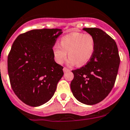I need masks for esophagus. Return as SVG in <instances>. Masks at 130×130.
Instances as JSON below:
<instances>
[{
  "label": "esophagus",
  "instance_id": "1",
  "mask_svg": "<svg viewBox=\"0 0 130 130\" xmlns=\"http://www.w3.org/2000/svg\"><path fill=\"white\" fill-rule=\"evenodd\" d=\"M69 71V69H68L66 68V67H64V68H63V71H64V73L67 72Z\"/></svg>",
  "mask_w": 130,
  "mask_h": 130
}]
</instances>
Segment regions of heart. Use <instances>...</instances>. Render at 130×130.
<instances>
[{"instance_id": "obj_1", "label": "heart", "mask_w": 130, "mask_h": 130, "mask_svg": "<svg viewBox=\"0 0 130 130\" xmlns=\"http://www.w3.org/2000/svg\"><path fill=\"white\" fill-rule=\"evenodd\" d=\"M60 43L61 45L55 44L53 48L54 59L59 64L63 63L68 52L69 64L85 65L91 59L95 47V41L92 35L78 32L63 37Z\"/></svg>"}]
</instances>
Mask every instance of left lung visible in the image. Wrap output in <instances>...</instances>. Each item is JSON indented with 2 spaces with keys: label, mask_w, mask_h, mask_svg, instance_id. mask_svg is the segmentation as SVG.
<instances>
[{
  "label": "left lung",
  "mask_w": 130,
  "mask_h": 130,
  "mask_svg": "<svg viewBox=\"0 0 130 130\" xmlns=\"http://www.w3.org/2000/svg\"><path fill=\"white\" fill-rule=\"evenodd\" d=\"M95 41L94 53L83 67L73 70L71 89L75 98L86 105H95L105 99L112 89L120 59L118 46L110 36L98 28H84Z\"/></svg>",
  "instance_id": "8db88e82"
}]
</instances>
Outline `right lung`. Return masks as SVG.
<instances>
[{"label": "right lung", "mask_w": 130, "mask_h": 130, "mask_svg": "<svg viewBox=\"0 0 130 130\" xmlns=\"http://www.w3.org/2000/svg\"><path fill=\"white\" fill-rule=\"evenodd\" d=\"M62 33L60 28L35 29L14 41L8 73L12 90L25 104L38 107L54 95L63 67L55 61L53 47Z\"/></svg>", "instance_id": "add662e5"}]
</instances>
